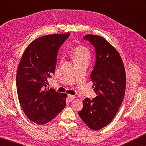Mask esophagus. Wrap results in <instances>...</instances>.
<instances>
[{"label":"esophagus","instance_id":"34e87169","mask_svg":"<svg viewBox=\"0 0 146 146\" xmlns=\"http://www.w3.org/2000/svg\"><path fill=\"white\" fill-rule=\"evenodd\" d=\"M75 98V96L72 95H68V99L69 101H70V102L72 101Z\"/></svg>","mask_w":146,"mask_h":146}]
</instances>
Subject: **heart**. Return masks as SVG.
Listing matches in <instances>:
<instances>
[{"mask_svg":"<svg viewBox=\"0 0 146 146\" xmlns=\"http://www.w3.org/2000/svg\"><path fill=\"white\" fill-rule=\"evenodd\" d=\"M71 55L75 64L82 62H89L91 58L90 49L83 46H78L74 48L71 51Z\"/></svg>","mask_w":146,"mask_h":146,"instance_id":"heart-1","label":"heart"}]
</instances>
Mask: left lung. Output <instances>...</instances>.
<instances>
[{
	"instance_id": "8db88e82",
	"label": "left lung",
	"mask_w": 146,
	"mask_h": 146,
	"mask_svg": "<svg viewBox=\"0 0 146 146\" xmlns=\"http://www.w3.org/2000/svg\"><path fill=\"white\" fill-rule=\"evenodd\" d=\"M95 49L96 62L90 78L97 97L83 101L78 115L88 126L98 130L114 118L124 97L126 76L122 58L117 49L102 36L86 35Z\"/></svg>"
}]
</instances>
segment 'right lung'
<instances>
[{"label": "right lung", "instance_id": "1", "mask_svg": "<svg viewBox=\"0 0 146 146\" xmlns=\"http://www.w3.org/2000/svg\"><path fill=\"white\" fill-rule=\"evenodd\" d=\"M70 34L48 35L33 40L19 62L16 85L20 104L29 119L38 124L50 122L66 106L67 94L47 88V78L55 73L58 49Z\"/></svg>", "mask_w": 146, "mask_h": 146}]
</instances>
